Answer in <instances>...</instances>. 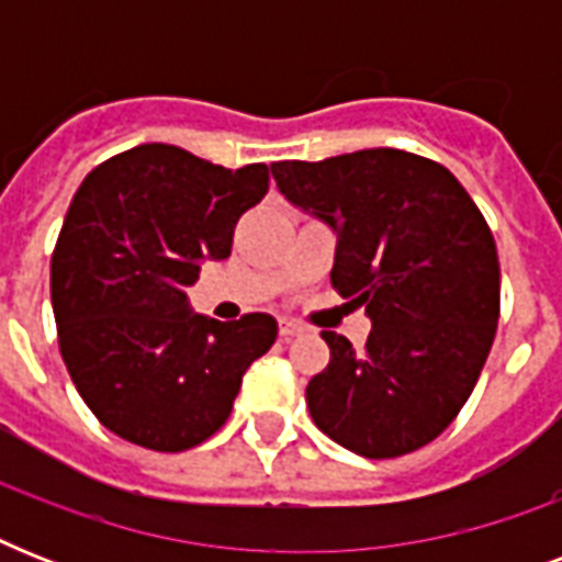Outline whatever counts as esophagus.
I'll list each match as a JSON object with an SVG mask.
<instances>
[{
  "mask_svg": "<svg viewBox=\"0 0 562 562\" xmlns=\"http://www.w3.org/2000/svg\"><path fill=\"white\" fill-rule=\"evenodd\" d=\"M303 333V326L297 324V321H289V317H282L280 321V335L282 338H294V335Z\"/></svg>",
  "mask_w": 562,
  "mask_h": 562,
  "instance_id": "obj_1",
  "label": "esophagus"
}]
</instances>
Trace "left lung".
<instances>
[{"label": "left lung", "mask_w": 562, "mask_h": 562, "mask_svg": "<svg viewBox=\"0 0 562 562\" xmlns=\"http://www.w3.org/2000/svg\"><path fill=\"white\" fill-rule=\"evenodd\" d=\"M271 171L291 203L338 233L333 289L373 321L364 350L321 333L329 364L306 387L315 426L373 461L431 443L496 338L502 273L487 221L452 171L400 148Z\"/></svg>", "instance_id": "1"}]
</instances>
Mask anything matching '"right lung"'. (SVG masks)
I'll list each match as a JSON object with an SVG mask.
<instances>
[{"label":"right lung","mask_w":562,"mask_h":562,"mask_svg":"<svg viewBox=\"0 0 562 562\" xmlns=\"http://www.w3.org/2000/svg\"><path fill=\"white\" fill-rule=\"evenodd\" d=\"M268 180L265 162L233 171L148 143L95 166L75 192L52 254L57 344L87 408L127 443H203L277 341L271 315L221 324L187 300L203 259H227Z\"/></svg>","instance_id":"1"}]
</instances>
